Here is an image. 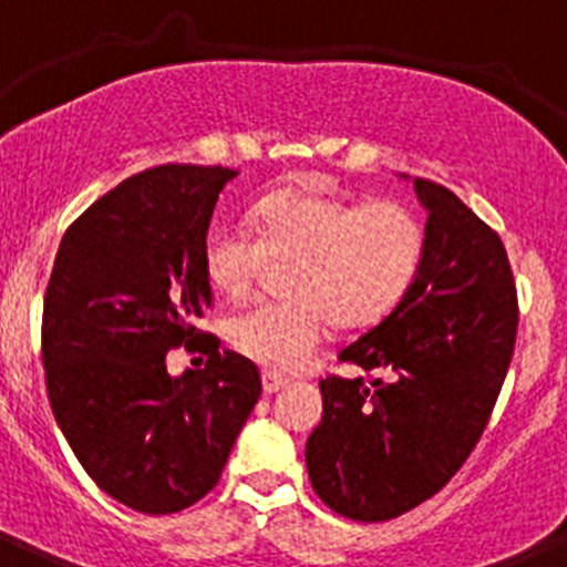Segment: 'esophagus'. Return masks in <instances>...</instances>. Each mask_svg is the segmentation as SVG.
Listing matches in <instances>:
<instances>
[{"instance_id":"esophagus-1","label":"esophagus","mask_w":567,"mask_h":567,"mask_svg":"<svg viewBox=\"0 0 567 567\" xmlns=\"http://www.w3.org/2000/svg\"><path fill=\"white\" fill-rule=\"evenodd\" d=\"M260 383H264V392L275 394L278 389H284V385H287V378H284V374H275V372H264L260 374Z\"/></svg>"}]
</instances>
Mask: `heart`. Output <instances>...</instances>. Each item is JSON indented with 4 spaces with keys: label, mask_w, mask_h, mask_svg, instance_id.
Returning a JSON list of instances; mask_svg holds the SVG:
<instances>
[{
    "label": "heart",
    "mask_w": 567,
    "mask_h": 567,
    "mask_svg": "<svg viewBox=\"0 0 567 567\" xmlns=\"http://www.w3.org/2000/svg\"><path fill=\"white\" fill-rule=\"evenodd\" d=\"M249 229H213L202 269L215 295L244 300L264 260H295L289 303H258L227 327L235 352L275 374L303 369L329 320L369 329L389 318L423 267V221L398 202L354 204L315 189H280L255 204Z\"/></svg>",
    "instance_id": "b5f03b06"
}]
</instances>
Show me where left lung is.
Instances as JSON below:
<instances>
[{
    "instance_id": "1",
    "label": "left lung",
    "mask_w": 567,
    "mask_h": 567,
    "mask_svg": "<svg viewBox=\"0 0 567 567\" xmlns=\"http://www.w3.org/2000/svg\"><path fill=\"white\" fill-rule=\"evenodd\" d=\"M414 193L429 213L423 267L394 312L340 352L369 380H320L323 420L307 440L318 497L360 523L400 517L457 474L517 340V287L499 235L452 189L414 178Z\"/></svg>"
}]
</instances>
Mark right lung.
<instances>
[{"instance_id": "add662e5", "label": "right lung", "mask_w": 567, "mask_h": 567, "mask_svg": "<svg viewBox=\"0 0 567 567\" xmlns=\"http://www.w3.org/2000/svg\"><path fill=\"white\" fill-rule=\"evenodd\" d=\"M229 167L162 164L130 175L70 224L44 292L42 360L53 417L93 483L142 514L207 497L260 398L252 360L195 323L213 307L202 269ZM208 365L173 379L166 352Z\"/></svg>"}]
</instances>
